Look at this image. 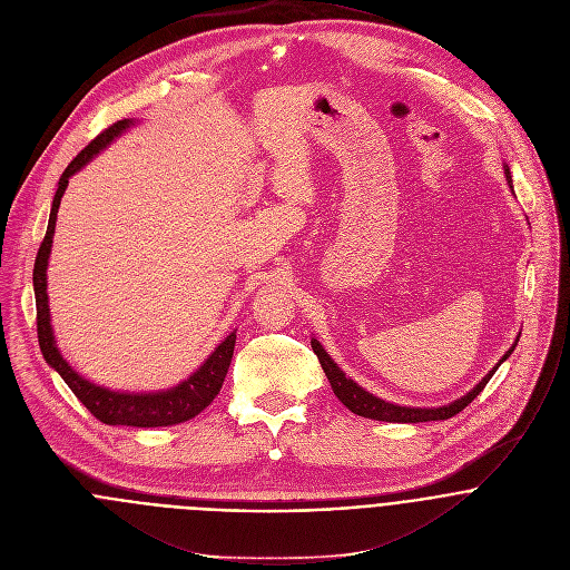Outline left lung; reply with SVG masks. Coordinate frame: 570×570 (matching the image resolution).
<instances>
[{
  "instance_id": "left-lung-1",
  "label": "left lung",
  "mask_w": 570,
  "mask_h": 570,
  "mask_svg": "<svg viewBox=\"0 0 570 570\" xmlns=\"http://www.w3.org/2000/svg\"><path fill=\"white\" fill-rule=\"evenodd\" d=\"M505 177H508V184H510V188H512V175H510V168H508V166H505ZM312 351H314V355L318 357L321 368H323V373H325V377H327V382H330L334 395L338 397L341 404L348 406L353 413H357V415H362V417H371V420H382V422H431V420H446V417H451V415L461 413V411L485 389V384L492 380V375L497 373V368L501 366V362H505V360L512 355L514 346L503 355V360H501L468 395H463L461 400L451 402V404H446V406H440V409H411V406H397V404L384 402V400L371 395L368 391H364L362 386H357L353 380H348V377L344 375V371H341V368L327 357V353L323 351V346L318 344L316 338H312Z\"/></svg>"
}]
</instances>
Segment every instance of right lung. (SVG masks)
I'll use <instances>...</instances> for the list:
<instances>
[{"mask_svg": "<svg viewBox=\"0 0 570 570\" xmlns=\"http://www.w3.org/2000/svg\"><path fill=\"white\" fill-rule=\"evenodd\" d=\"M132 121L124 119L111 124L105 128L85 150L76 155V159L65 168L58 190L51 204V215H49V226L45 240L38 249L36 265H33V289H36V323H38V341H40V351L51 368L60 373L65 384L73 391V395L85 404V409L100 420L102 424H124V426H170L186 422L195 417L199 411H204L215 395L222 389V382L226 377V371H229L232 357H234V346H236V334L232 332L226 336L222 344L210 353V357L199 366L197 373H193L186 382L177 384L170 391L161 393H117V391H107L100 389L87 380H82L58 353L56 341H53V330H51V318H49V301H47V263H49V252L53 243V232H56V217H58V206L65 195V188L69 184V177L78 173L98 150L109 146L114 137H119L126 128H130Z\"/></svg>", "mask_w": 570, "mask_h": 570, "instance_id": "1", "label": "right lung"}]
</instances>
